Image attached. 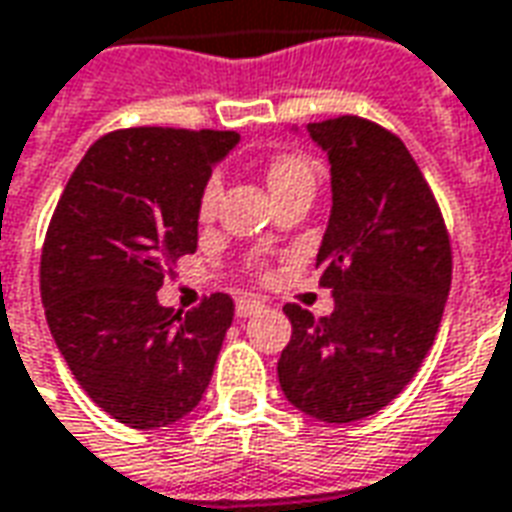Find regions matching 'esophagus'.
Returning a JSON list of instances; mask_svg holds the SVG:
<instances>
[{
  "instance_id": "obj_1",
  "label": "esophagus",
  "mask_w": 512,
  "mask_h": 512,
  "mask_svg": "<svg viewBox=\"0 0 512 512\" xmlns=\"http://www.w3.org/2000/svg\"><path fill=\"white\" fill-rule=\"evenodd\" d=\"M264 308V303L259 297H239L237 300V317H253Z\"/></svg>"
}]
</instances>
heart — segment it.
Returning <instances> with one entry per match:
<instances>
[{
	"label": "heart",
	"instance_id": "1",
	"mask_svg": "<svg viewBox=\"0 0 512 512\" xmlns=\"http://www.w3.org/2000/svg\"><path fill=\"white\" fill-rule=\"evenodd\" d=\"M267 181H270V190L284 192L295 184H314V165L308 162L303 154H278L270 159V168H267ZM220 176H212L206 181L204 190H201V201H198V215L201 220H212L220 204Z\"/></svg>",
	"mask_w": 512,
	"mask_h": 512
}]
</instances>
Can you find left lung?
Segmentation results:
<instances>
[{
    "instance_id": "obj_1",
    "label": "left lung",
    "mask_w": 512,
    "mask_h": 512,
    "mask_svg": "<svg viewBox=\"0 0 512 512\" xmlns=\"http://www.w3.org/2000/svg\"><path fill=\"white\" fill-rule=\"evenodd\" d=\"M306 129L331 162L317 267L336 306L320 320L284 306L292 339L278 383L297 411L347 424L386 408L419 372L444 317L452 250L436 198L397 134L355 115Z\"/></svg>"
}]
</instances>
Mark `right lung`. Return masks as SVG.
Segmentation results:
<instances>
[{"label": "right lung", "instance_id": "add662e5", "mask_svg": "<svg viewBox=\"0 0 512 512\" xmlns=\"http://www.w3.org/2000/svg\"><path fill=\"white\" fill-rule=\"evenodd\" d=\"M237 132L121 129L76 165L41 256L46 322L76 383L126 427L157 430L201 402L234 320L206 297L181 317L157 300L165 270L198 248V201Z\"/></svg>", "mask_w": 512, "mask_h": 512}]
</instances>
